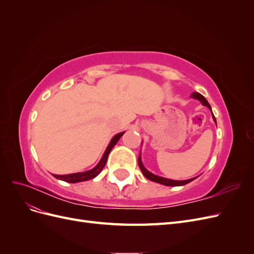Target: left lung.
I'll use <instances>...</instances> for the list:
<instances>
[{
    "label": "left lung",
    "mask_w": 254,
    "mask_h": 254,
    "mask_svg": "<svg viewBox=\"0 0 254 254\" xmlns=\"http://www.w3.org/2000/svg\"><path fill=\"white\" fill-rule=\"evenodd\" d=\"M191 97H194V98H196V99H199V101H200V102L202 103V105L206 106L207 108L211 109V106H210V104L207 103V101H206V99L204 98V96H203V95H201L200 93H198V92H194V93L191 94ZM211 111H212V110H211ZM213 119H214V121H215V122H216V120H215L214 114H213ZM137 162H139V166H140L141 171H142L143 175L146 177V178L149 179V180H151V181H155V182H158V183H161V184H164V186H167V187H179V186H186V184H188V183L191 182V181L195 180V179L197 178V177H196V178H191V179H189V180H183V181H176V180H171V179L162 178V177H159V176L153 175V174L149 173L147 170H146V168H145V167L143 166V164H142V161H141V158H140V157H139V160H137Z\"/></svg>",
    "instance_id": "obj_1"
}]
</instances>
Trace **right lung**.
I'll return each mask as SVG.
<instances>
[{
    "label": "right lung",
    "mask_w": 254,
    "mask_h": 254,
    "mask_svg": "<svg viewBox=\"0 0 254 254\" xmlns=\"http://www.w3.org/2000/svg\"><path fill=\"white\" fill-rule=\"evenodd\" d=\"M123 134H124V132L118 133L117 135L113 136V139L111 140L110 144L108 145V147H107L102 160L99 161L98 164L93 168V170H90L88 172H83V173H75V174H68V175H54V177L57 179L68 182V183H76V182H81V181H87L90 179H93L94 177H96L99 173L102 172V170L107 162V159H108V155L110 153L111 149L114 147V145L118 143L120 137Z\"/></svg>",
    "instance_id": "obj_1"
}]
</instances>
